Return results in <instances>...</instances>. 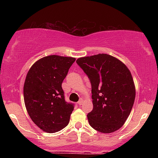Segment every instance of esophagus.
<instances>
[{
  "label": "esophagus",
  "mask_w": 158,
  "mask_h": 158,
  "mask_svg": "<svg viewBox=\"0 0 158 158\" xmlns=\"http://www.w3.org/2000/svg\"><path fill=\"white\" fill-rule=\"evenodd\" d=\"M82 103H83V100H82V99H81L78 102V105H79V106H81V105H82Z\"/></svg>",
  "instance_id": "esophagus-1"
}]
</instances>
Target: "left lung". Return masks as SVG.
Listing matches in <instances>:
<instances>
[{"label": "left lung", "instance_id": "8db88e82", "mask_svg": "<svg viewBox=\"0 0 158 158\" xmlns=\"http://www.w3.org/2000/svg\"><path fill=\"white\" fill-rule=\"evenodd\" d=\"M77 63L91 83L93 110L87 115L92 128L105 134L122 127L135 102L136 90L131 71L108 54L81 57Z\"/></svg>", "mask_w": 158, "mask_h": 158}]
</instances>
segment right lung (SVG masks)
<instances>
[{
	"label": "right lung",
	"instance_id": "1",
	"mask_svg": "<svg viewBox=\"0 0 158 158\" xmlns=\"http://www.w3.org/2000/svg\"><path fill=\"white\" fill-rule=\"evenodd\" d=\"M73 57L50 55L36 61L23 85V99L29 116L42 131L55 133L68 125L73 106L64 100L62 81Z\"/></svg>",
	"mask_w": 158,
	"mask_h": 158
}]
</instances>
